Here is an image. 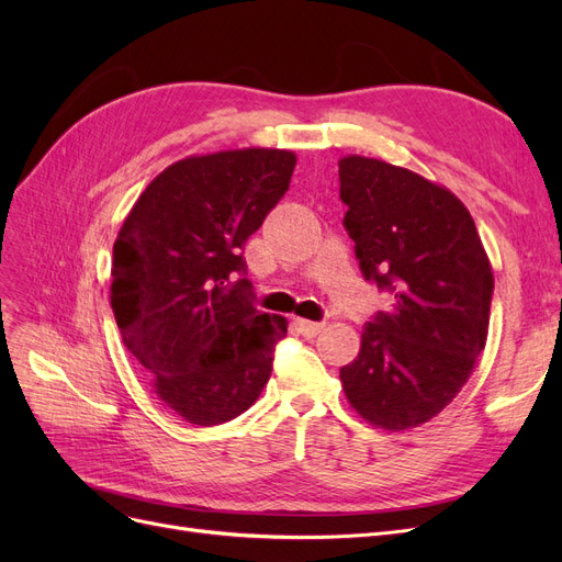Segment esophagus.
<instances>
[{"mask_svg": "<svg viewBox=\"0 0 562 562\" xmlns=\"http://www.w3.org/2000/svg\"><path fill=\"white\" fill-rule=\"evenodd\" d=\"M295 328H297V333L304 335V337H316L323 328H326V323L307 321V318H295Z\"/></svg>", "mask_w": 562, "mask_h": 562, "instance_id": "esophagus-1", "label": "esophagus"}]
</instances>
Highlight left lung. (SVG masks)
<instances>
[{
  "mask_svg": "<svg viewBox=\"0 0 562 562\" xmlns=\"http://www.w3.org/2000/svg\"><path fill=\"white\" fill-rule=\"evenodd\" d=\"M345 229L366 281L394 295L339 370L351 407L386 431L415 429L459 394L485 349L492 267L467 206L407 168L339 159Z\"/></svg>",
  "mask_w": 562,
  "mask_h": 562,
  "instance_id": "left-lung-1",
  "label": "left lung"
}]
</instances>
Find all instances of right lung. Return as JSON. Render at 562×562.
<instances>
[{
	"mask_svg": "<svg viewBox=\"0 0 562 562\" xmlns=\"http://www.w3.org/2000/svg\"><path fill=\"white\" fill-rule=\"evenodd\" d=\"M288 149H229L168 166L114 241L112 312L126 349L176 415L213 427L271 375L283 316L255 310L244 244L288 192Z\"/></svg>",
	"mask_w": 562,
	"mask_h": 562,
	"instance_id": "obj_1",
	"label": "right lung"
}]
</instances>
